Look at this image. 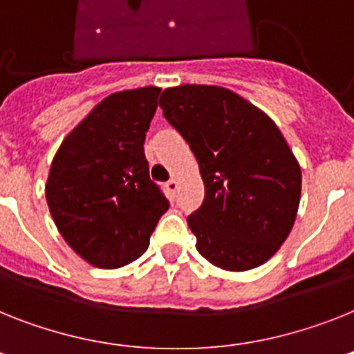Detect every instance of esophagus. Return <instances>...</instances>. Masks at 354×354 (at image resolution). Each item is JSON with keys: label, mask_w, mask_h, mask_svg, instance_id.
<instances>
[{"label": "esophagus", "mask_w": 354, "mask_h": 354, "mask_svg": "<svg viewBox=\"0 0 354 354\" xmlns=\"http://www.w3.org/2000/svg\"><path fill=\"white\" fill-rule=\"evenodd\" d=\"M165 187H167V191L171 192V194H174V192L178 191V180H176V178H171V180L165 183Z\"/></svg>", "instance_id": "34e87169"}]
</instances>
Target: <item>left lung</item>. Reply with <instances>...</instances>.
I'll return each mask as SVG.
<instances>
[{
	"label": "left lung",
	"mask_w": 354,
	"mask_h": 354,
	"mask_svg": "<svg viewBox=\"0 0 354 354\" xmlns=\"http://www.w3.org/2000/svg\"><path fill=\"white\" fill-rule=\"evenodd\" d=\"M160 108L200 163L205 200L187 218L198 252L230 272L266 263L301 201V167L279 127L219 86L169 88Z\"/></svg>",
	"instance_id": "left-lung-1"
}]
</instances>
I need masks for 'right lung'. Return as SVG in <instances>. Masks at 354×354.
<instances>
[{
  "label": "right lung",
  "mask_w": 354,
  "mask_h": 354,
  "mask_svg": "<svg viewBox=\"0 0 354 354\" xmlns=\"http://www.w3.org/2000/svg\"><path fill=\"white\" fill-rule=\"evenodd\" d=\"M160 91L147 86L106 97L66 136L52 162L50 214L64 241L99 268L138 259L169 209L144 153Z\"/></svg>",
  "instance_id": "1"
}]
</instances>
